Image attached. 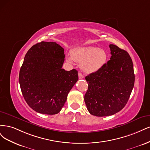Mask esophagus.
Instances as JSON below:
<instances>
[{"instance_id":"1","label":"esophagus","mask_w":150,"mask_h":150,"mask_svg":"<svg viewBox=\"0 0 150 150\" xmlns=\"http://www.w3.org/2000/svg\"><path fill=\"white\" fill-rule=\"evenodd\" d=\"M84 75L82 74L81 73H80V72H79V79H84Z\"/></svg>"}]
</instances>
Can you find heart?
<instances>
[{
    "mask_svg": "<svg viewBox=\"0 0 150 150\" xmlns=\"http://www.w3.org/2000/svg\"><path fill=\"white\" fill-rule=\"evenodd\" d=\"M107 53L104 49L93 46L76 48L71 50V55L67 60L72 63L74 60L81 63V69L86 74H93L100 70L107 63Z\"/></svg>",
    "mask_w": 150,
    "mask_h": 150,
    "instance_id": "b5f03b06",
    "label": "heart"
}]
</instances>
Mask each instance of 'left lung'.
I'll return each instance as SVG.
<instances>
[{
    "instance_id": "8db88e82",
    "label": "left lung",
    "mask_w": 150,
    "mask_h": 150,
    "mask_svg": "<svg viewBox=\"0 0 150 150\" xmlns=\"http://www.w3.org/2000/svg\"><path fill=\"white\" fill-rule=\"evenodd\" d=\"M111 56L100 70L85 77L88 84L85 102L90 114L107 117L118 113L128 102L134 83L133 62L128 53L113 44Z\"/></svg>"
}]
</instances>
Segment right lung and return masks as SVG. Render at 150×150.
Segmentation results:
<instances>
[{"label": "right lung", "mask_w": 150, "mask_h": 150, "mask_svg": "<svg viewBox=\"0 0 150 150\" xmlns=\"http://www.w3.org/2000/svg\"><path fill=\"white\" fill-rule=\"evenodd\" d=\"M64 60V49L56 42H41L27 52L19 73V83L24 99L35 112L55 115L64 107L79 79L75 69H62Z\"/></svg>", "instance_id": "right-lung-1"}]
</instances>
